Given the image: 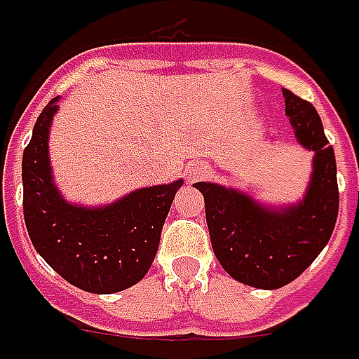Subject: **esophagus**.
I'll use <instances>...</instances> for the list:
<instances>
[{"label":"esophagus","instance_id":"obj_1","mask_svg":"<svg viewBox=\"0 0 359 359\" xmlns=\"http://www.w3.org/2000/svg\"><path fill=\"white\" fill-rule=\"evenodd\" d=\"M207 175H209V169H207L203 163H192V165L187 169L188 182H196V180L205 179Z\"/></svg>","mask_w":359,"mask_h":359}]
</instances>
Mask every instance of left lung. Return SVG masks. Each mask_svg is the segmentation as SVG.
<instances>
[{
    "label": "left lung",
    "instance_id": "left-lung-1",
    "mask_svg": "<svg viewBox=\"0 0 359 359\" xmlns=\"http://www.w3.org/2000/svg\"><path fill=\"white\" fill-rule=\"evenodd\" d=\"M285 116L297 142L314 154L302 200L268 205L233 187L196 182L203 194L211 245L220 266L236 281L257 289H280L306 270L327 245L339 215L333 146L316 108L289 89Z\"/></svg>",
    "mask_w": 359,
    "mask_h": 359
}]
</instances>
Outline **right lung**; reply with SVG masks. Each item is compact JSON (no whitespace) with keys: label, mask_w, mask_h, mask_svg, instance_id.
Listing matches in <instances>:
<instances>
[{"label":"right lung","mask_w":359,"mask_h":359,"mask_svg":"<svg viewBox=\"0 0 359 359\" xmlns=\"http://www.w3.org/2000/svg\"><path fill=\"white\" fill-rule=\"evenodd\" d=\"M58 100L39 114L22 156L24 222L43 261L87 293L139 283L158 253L161 228L184 180L137 188L104 205L68 201L53 177L49 135Z\"/></svg>","instance_id":"add662e5"}]
</instances>
